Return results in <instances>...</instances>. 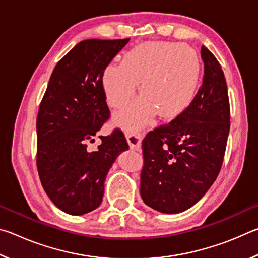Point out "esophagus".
Returning a JSON list of instances; mask_svg holds the SVG:
<instances>
[{
  "label": "esophagus",
  "instance_id": "obj_1",
  "mask_svg": "<svg viewBox=\"0 0 258 258\" xmlns=\"http://www.w3.org/2000/svg\"><path fill=\"white\" fill-rule=\"evenodd\" d=\"M125 137H126V140H127L131 149L133 150L140 149V147H141V139H142L141 131H135V132H132V131H125Z\"/></svg>",
  "mask_w": 258,
  "mask_h": 258
}]
</instances>
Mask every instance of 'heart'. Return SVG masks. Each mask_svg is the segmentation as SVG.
Returning <instances> with one entry per match:
<instances>
[{"label":"heart","mask_w":258,"mask_h":258,"mask_svg":"<svg viewBox=\"0 0 258 258\" xmlns=\"http://www.w3.org/2000/svg\"><path fill=\"white\" fill-rule=\"evenodd\" d=\"M202 66L190 46L171 42H146L126 52L120 64H109L102 86L110 107L130 102L135 83L141 95L117 116V123L138 131L157 111L166 119L184 112L197 95Z\"/></svg>","instance_id":"b5f03b06"}]
</instances>
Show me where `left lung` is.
Returning a JSON list of instances; mask_svg holds the SVG:
<instances>
[{
    "label": "left lung",
    "instance_id": "left-lung-1",
    "mask_svg": "<svg viewBox=\"0 0 258 258\" xmlns=\"http://www.w3.org/2000/svg\"><path fill=\"white\" fill-rule=\"evenodd\" d=\"M204 78L194 102L142 141L140 194L148 206L166 214L184 212L204 197L221 171L230 131L224 73L202 47Z\"/></svg>",
    "mask_w": 258,
    "mask_h": 258
}]
</instances>
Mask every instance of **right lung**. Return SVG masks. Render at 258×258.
Returning a JSON list of instances; mask_svg holds the SVG:
<instances>
[{"label":"right lung","instance_id":"obj_1","mask_svg":"<svg viewBox=\"0 0 258 258\" xmlns=\"http://www.w3.org/2000/svg\"><path fill=\"white\" fill-rule=\"evenodd\" d=\"M128 41L78 43L56 63L38 109V175L51 202L71 215L100 206L108 171L128 149L123 132L115 128L99 137L102 142L97 150H87L110 116L102 74Z\"/></svg>","mask_w":258,"mask_h":258}]
</instances>
